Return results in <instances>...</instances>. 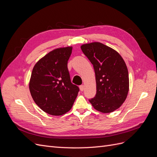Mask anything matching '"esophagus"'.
Segmentation results:
<instances>
[{"label":"esophagus","mask_w":157,"mask_h":157,"mask_svg":"<svg viewBox=\"0 0 157 157\" xmlns=\"http://www.w3.org/2000/svg\"><path fill=\"white\" fill-rule=\"evenodd\" d=\"M79 88H80V91L82 92L83 90H84V85H80V86H79Z\"/></svg>","instance_id":"obj_1"}]
</instances>
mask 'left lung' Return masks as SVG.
Returning <instances> with one entry per match:
<instances>
[{
  "label": "left lung",
  "mask_w": 157,
  "mask_h": 157,
  "mask_svg": "<svg viewBox=\"0 0 157 157\" xmlns=\"http://www.w3.org/2000/svg\"><path fill=\"white\" fill-rule=\"evenodd\" d=\"M94 66L96 94L89 99L95 109L109 113L119 108L129 91V76L121 56L101 42H94L80 46Z\"/></svg>",
  "instance_id": "1"
}]
</instances>
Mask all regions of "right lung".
Instances as JSON below:
<instances>
[{"mask_svg": "<svg viewBox=\"0 0 157 157\" xmlns=\"http://www.w3.org/2000/svg\"><path fill=\"white\" fill-rule=\"evenodd\" d=\"M72 46L56 48L37 61L33 69L29 90L33 100L45 113L60 116L67 113L79 91L71 83L67 62Z\"/></svg>", "mask_w": 157, "mask_h": 157, "instance_id": "obj_1", "label": "right lung"}]
</instances>
